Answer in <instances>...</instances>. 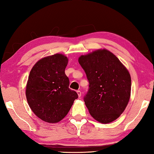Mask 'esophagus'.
Masks as SVG:
<instances>
[{"label":"esophagus","mask_w":154,"mask_h":154,"mask_svg":"<svg viewBox=\"0 0 154 154\" xmlns=\"http://www.w3.org/2000/svg\"><path fill=\"white\" fill-rule=\"evenodd\" d=\"M77 93H78V97H80L81 95H82V93H81V91H80V90H78V91H77Z\"/></svg>","instance_id":"34e87169"}]
</instances>
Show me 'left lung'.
Wrapping results in <instances>:
<instances>
[{"label": "left lung", "instance_id": "8db88e82", "mask_svg": "<svg viewBox=\"0 0 154 154\" xmlns=\"http://www.w3.org/2000/svg\"><path fill=\"white\" fill-rule=\"evenodd\" d=\"M78 62L89 84L84 100L90 114L103 123L114 121L125 110L130 99L131 79L128 70L106 50L82 55Z\"/></svg>", "mask_w": 154, "mask_h": 154}]
</instances>
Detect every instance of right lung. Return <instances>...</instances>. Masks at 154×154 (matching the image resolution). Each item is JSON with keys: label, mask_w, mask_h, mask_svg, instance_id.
Returning <instances> with one entry per match:
<instances>
[{"label": "right lung", "mask_w": 154, "mask_h": 154, "mask_svg": "<svg viewBox=\"0 0 154 154\" xmlns=\"http://www.w3.org/2000/svg\"><path fill=\"white\" fill-rule=\"evenodd\" d=\"M68 59L55 54L39 60L30 72L26 97L35 114L48 123H57L68 114L77 93L70 89L65 70Z\"/></svg>", "instance_id": "right-lung-1"}]
</instances>
